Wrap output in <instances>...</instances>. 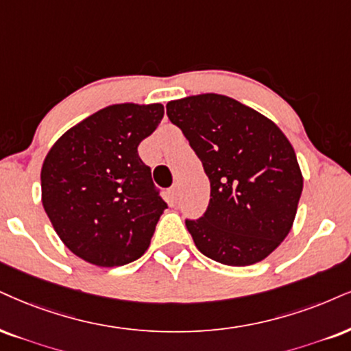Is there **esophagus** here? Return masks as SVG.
I'll return each mask as SVG.
<instances>
[{
	"label": "esophagus",
	"mask_w": 351,
	"mask_h": 351,
	"mask_svg": "<svg viewBox=\"0 0 351 351\" xmlns=\"http://www.w3.org/2000/svg\"><path fill=\"white\" fill-rule=\"evenodd\" d=\"M167 193L171 202H177V198H179V187H177V185H172V187H169Z\"/></svg>",
	"instance_id": "34e87169"
}]
</instances>
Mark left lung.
I'll return each mask as SVG.
<instances>
[{
    "label": "left lung",
    "mask_w": 351,
    "mask_h": 351,
    "mask_svg": "<svg viewBox=\"0 0 351 351\" xmlns=\"http://www.w3.org/2000/svg\"><path fill=\"white\" fill-rule=\"evenodd\" d=\"M210 179V203L185 226L203 255L224 265L263 261L288 236L302 192L291 143L234 99L200 94L166 106Z\"/></svg>",
    "instance_id": "obj_1"
}]
</instances>
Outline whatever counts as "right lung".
<instances>
[{
	"mask_svg": "<svg viewBox=\"0 0 351 351\" xmlns=\"http://www.w3.org/2000/svg\"><path fill=\"white\" fill-rule=\"evenodd\" d=\"M161 104H117L68 130L43 161L42 203L73 254L99 267L140 258L167 203L138 145L158 128Z\"/></svg>",
	"mask_w": 351,
	"mask_h": 351,
	"instance_id": "right-lung-1",
	"label": "right lung"
}]
</instances>
